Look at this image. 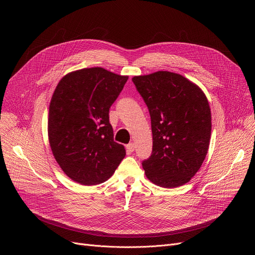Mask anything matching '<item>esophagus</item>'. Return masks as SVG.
<instances>
[{
    "instance_id": "esophagus-1",
    "label": "esophagus",
    "mask_w": 255,
    "mask_h": 255,
    "mask_svg": "<svg viewBox=\"0 0 255 255\" xmlns=\"http://www.w3.org/2000/svg\"><path fill=\"white\" fill-rule=\"evenodd\" d=\"M126 149H127V151H129V152H133L134 149H135V144H134V143H129V144H127V145H126Z\"/></svg>"
}]
</instances>
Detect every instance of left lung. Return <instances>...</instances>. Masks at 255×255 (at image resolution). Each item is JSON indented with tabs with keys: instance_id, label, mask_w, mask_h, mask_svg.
Listing matches in <instances>:
<instances>
[{
	"instance_id": "8db88e82",
	"label": "left lung",
	"mask_w": 255,
	"mask_h": 255,
	"mask_svg": "<svg viewBox=\"0 0 255 255\" xmlns=\"http://www.w3.org/2000/svg\"><path fill=\"white\" fill-rule=\"evenodd\" d=\"M151 119L152 153L142 161L147 178L163 188L183 186L209 149L211 110L203 91L183 76L156 71L132 79Z\"/></svg>"
}]
</instances>
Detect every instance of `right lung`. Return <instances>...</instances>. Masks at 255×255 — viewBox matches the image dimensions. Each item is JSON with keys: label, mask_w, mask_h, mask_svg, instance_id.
<instances>
[{"label": "right lung", "mask_w": 255, "mask_h": 255, "mask_svg": "<svg viewBox=\"0 0 255 255\" xmlns=\"http://www.w3.org/2000/svg\"><path fill=\"white\" fill-rule=\"evenodd\" d=\"M127 80L102 67L83 68L64 76L52 95L50 147L63 172L81 185L104 183L126 155L114 141L109 110Z\"/></svg>", "instance_id": "right-lung-1"}]
</instances>
